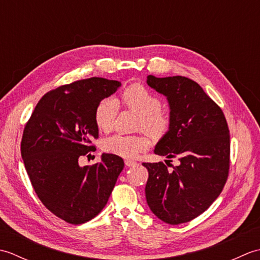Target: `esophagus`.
I'll return each mask as SVG.
<instances>
[{
	"instance_id": "obj_1",
	"label": "esophagus",
	"mask_w": 260,
	"mask_h": 260,
	"mask_svg": "<svg viewBox=\"0 0 260 260\" xmlns=\"http://www.w3.org/2000/svg\"><path fill=\"white\" fill-rule=\"evenodd\" d=\"M125 164L127 165V167H135V165H137V162L133 161V159H126Z\"/></svg>"
}]
</instances>
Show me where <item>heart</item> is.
I'll list each match as a JSON object with an SVG mask.
<instances>
[{
    "instance_id": "b5f03b06",
    "label": "heart",
    "mask_w": 260,
    "mask_h": 260,
    "mask_svg": "<svg viewBox=\"0 0 260 260\" xmlns=\"http://www.w3.org/2000/svg\"><path fill=\"white\" fill-rule=\"evenodd\" d=\"M120 101L126 108L139 115L137 128L144 131L154 139L164 136L170 129L171 120L167 113L161 109L162 103L157 96L147 90L144 86L135 84L121 92ZM118 105L113 98H104L98 103L93 114L95 124L99 131L109 132L113 128ZM148 142L142 135L116 134L103 141L102 147L105 152L121 157H135L145 151Z\"/></svg>"
}]
</instances>
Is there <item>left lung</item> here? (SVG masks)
Masks as SVG:
<instances>
[{
	"label": "left lung",
	"mask_w": 260,
	"mask_h": 260,
	"mask_svg": "<svg viewBox=\"0 0 260 260\" xmlns=\"http://www.w3.org/2000/svg\"><path fill=\"white\" fill-rule=\"evenodd\" d=\"M147 85L167 96L170 129L154 153L178 158L168 170L163 162L143 163L148 171L145 196L158 219L180 224L211 206L227 182L230 134L224 114L201 86L186 77L147 76ZM170 159H167V163Z\"/></svg>",
	"instance_id": "left-lung-1"
}]
</instances>
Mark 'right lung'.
<instances>
[{
  "instance_id": "1",
  "label": "right lung",
  "mask_w": 260,
  "mask_h": 260,
  "mask_svg": "<svg viewBox=\"0 0 260 260\" xmlns=\"http://www.w3.org/2000/svg\"><path fill=\"white\" fill-rule=\"evenodd\" d=\"M119 81L77 80L43 96L24 126L21 155L38 198L49 211L71 224L89 221L107 204L123 158L103 154L102 161L81 168L78 159L95 150L93 114Z\"/></svg>"
}]
</instances>
